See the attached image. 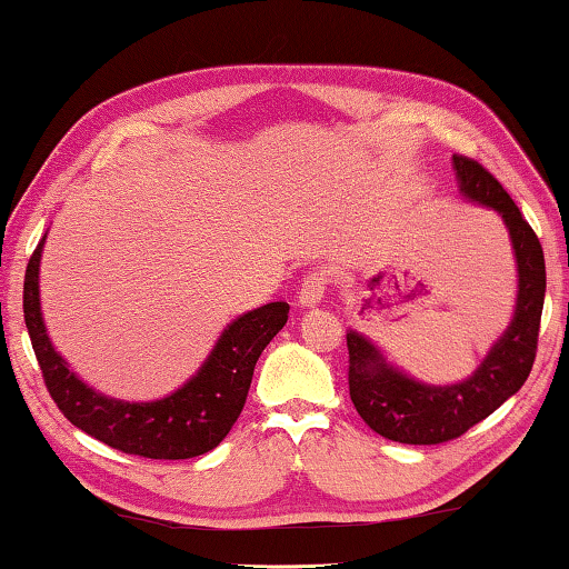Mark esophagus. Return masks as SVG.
Listing matches in <instances>:
<instances>
[{"instance_id": "obj_1", "label": "esophagus", "mask_w": 569, "mask_h": 569, "mask_svg": "<svg viewBox=\"0 0 569 569\" xmlns=\"http://www.w3.org/2000/svg\"><path fill=\"white\" fill-rule=\"evenodd\" d=\"M325 290H327V277L322 272H312L302 279L297 297H300L302 307H315L325 300Z\"/></svg>"}]
</instances>
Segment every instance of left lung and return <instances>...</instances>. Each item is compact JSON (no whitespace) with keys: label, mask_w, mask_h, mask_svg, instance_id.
<instances>
[{"label":"left lung","mask_w":569,"mask_h":569,"mask_svg":"<svg viewBox=\"0 0 569 569\" xmlns=\"http://www.w3.org/2000/svg\"><path fill=\"white\" fill-rule=\"evenodd\" d=\"M460 194L467 202L495 209L510 232L517 262V302L507 330L487 350L485 360L462 382L427 385L387 362L370 337L347 330L350 350V397L362 420L377 435L402 445H440L465 435L510 400L530 377L537 332L545 305L542 244L512 197L482 164L452 157Z\"/></svg>","instance_id":"8db88e82"}]
</instances>
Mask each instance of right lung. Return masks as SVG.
<instances>
[{"mask_svg":"<svg viewBox=\"0 0 569 569\" xmlns=\"http://www.w3.org/2000/svg\"><path fill=\"white\" fill-rule=\"evenodd\" d=\"M44 239L24 274V322L49 395L69 422L114 450L149 460H189L224 440L242 412L254 365L290 315L287 302H269L239 315L217 337L202 367L167 397L127 402L97 392L69 370L49 340L39 302V264Z\"/></svg>","mask_w":569,"mask_h":569,"instance_id":"obj_1","label":"right lung"}]
</instances>
